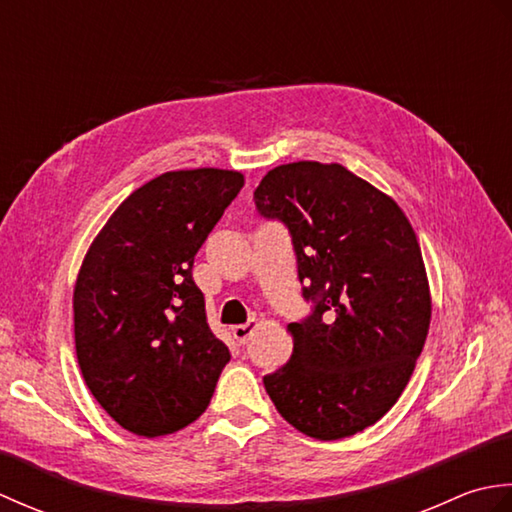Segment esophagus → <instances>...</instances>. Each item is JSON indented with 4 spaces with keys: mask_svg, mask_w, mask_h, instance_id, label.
<instances>
[{
    "mask_svg": "<svg viewBox=\"0 0 512 512\" xmlns=\"http://www.w3.org/2000/svg\"><path fill=\"white\" fill-rule=\"evenodd\" d=\"M257 330V321H248V323H242V325H235L233 328V336L237 343H248L250 336H253V332Z\"/></svg>",
    "mask_w": 512,
    "mask_h": 512,
    "instance_id": "obj_1",
    "label": "esophagus"
}]
</instances>
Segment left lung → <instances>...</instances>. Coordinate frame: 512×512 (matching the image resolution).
Returning a JSON list of instances; mask_svg holds the SVG:
<instances>
[{"label":"left lung","instance_id":"1","mask_svg":"<svg viewBox=\"0 0 512 512\" xmlns=\"http://www.w3.org/2000/svg\"><path fill=\"white\" fill-rule=\"evenodd\" d=\"M257 213L288 228L303 299L290 361L264 376L277 411L317 440H341L396 405L431 321L429 281L400 206L343 165L268 171Z\"/></svg>","mask_w":512,"mask_h":512}]
</instances>
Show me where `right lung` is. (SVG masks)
I'll return each mask as SVG.
<instances>
[{
	"label": "right lung",
	"mask_w": 512,
	"mask_h": 512,
	"mask_svg": "<svg viewBox=\"0 0 512 512\" xmlns=\"http://www.w3.org/2000/svg\"><path fill=\"white\" fill-rule=\"evenodd\" d=\"M242 187L239 171L162 173L118 206L83 259L76 358L96 402L136 436L198 420L231 361L191 268Z\"/></svg>",
	"instance_id": "1"
}]
</instances>
